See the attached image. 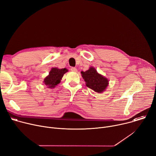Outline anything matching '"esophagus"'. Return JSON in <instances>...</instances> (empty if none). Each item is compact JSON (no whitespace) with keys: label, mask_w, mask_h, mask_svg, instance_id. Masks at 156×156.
I'll return each mask as SVG.
<instances>
[{"label":"esophagus","mask_w":156,"mask_h":156,"mask_svg":"<svg viewBox=\"0 0 156 156\" xmlns=\"http://www.w3.org/2000/svg\"><path fill=\"white\" fill-rule=\"evenodd\" d=\"M71 70L73 72H75V73L77 72V69L76 67H71Z\"/></svg>","instance_id":"1"}]
</instances>
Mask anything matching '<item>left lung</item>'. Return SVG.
<instances>
[{
	"label": "left lung",
	"instance_id": "left-lung-1",
	"mask_svg": "<svg viewBox=\"0 0 156 156\" xmlns=\"http://www.w3.org/2000/svg\"><path fill=\"white\" fill-rule=\"evenodd\" d=\"M81 74L87 87L97 93L104 92L108 85V80L105 77L98 74L93 67H90L85 72L81 71Z\"/></svg>",
	"mask_w": 156,
	"mask_h": 156
}]
</instances>
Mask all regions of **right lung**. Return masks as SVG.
<instances>
[{
    "label": "right lung",
    "mask_w": 156,
    "mask_h": 156,
    "mask_svg": "<svg viewBox=\"0 0 156 156\" xmlns=\"http://www.w3.org/2000/svg\"><path fill=\"white\" fill-rule=\"evenodd\" d=\"M68 70L66 68L58 69L53 67L51 69L49 75L44 79L43 83L47 86L48 88L53 89L59 84L64 74L67 73Z\"/></svg>",
    "instance_id": "right-lung-1"
}]
</instances>
